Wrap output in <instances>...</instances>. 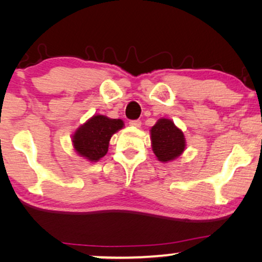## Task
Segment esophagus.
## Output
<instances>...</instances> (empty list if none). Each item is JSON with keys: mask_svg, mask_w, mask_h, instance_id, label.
<instances>
[{"mask_svg": "<svg viewBox=\"0 0 262 262\" xmlns=\"http://www.w3.org/2000/svg\"><path fill=\"white\" fill-rule=\"evenodd\" d=\"M128 124H130V126H132V127H141L142 126L141 120H131Z\"/></svg>", "mask_w": 262, "mask_h": 262, "instance_id": "1", "label": "esophagus"}]
</instances>
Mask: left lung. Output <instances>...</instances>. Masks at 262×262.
<instances>
[{
	"instance_id": "8db88e82",
	"label": "left lung",
	"mask_w": 262,
	"mask_h": 262,
	"mask_svg": "<svg viewBox=\"0 0 262 262\" xmlns=\"http://www.w3.org/2000/svg\"><path fill=\"white\" fill-rule=\"evenodd\" d=\"M150 139L154 154L163 163L178 159L186 149L184 132L167 118H161L150 128Z\"/></svg>"
}]
</instances>
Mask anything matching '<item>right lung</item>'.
I'll return each mask as SVG.
<instances>
[{
    "mask_svg": "<svg viewBox=\"0 0 262 262\" xmlns=\"http://www.w3.org/2000/svg\"><path fill=\"white\" fill-rule=\"evenodd\" d=\"M124 127L121 119L95 114L73 134L74 150L91 162H98L108 151L111 137Z\"/></svg>",
    "mask_w": 262,
    "mask_h": 262,
    "instance_id": "add662e5",
    "label": "right lung"
}]
</instances>
